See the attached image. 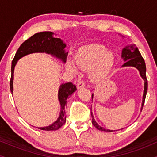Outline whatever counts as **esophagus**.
Listing matches in <instances>:
<instances>
[{
    "label": "esophagus",
    "mask_w": 157,
    "mask_h": 157,
    "mask_svg": "<svg viewBox=\"0 0 157 157\" xmlns=\"http://www.w3.org/2000/svg\"><path fill=\"white\" fill-rule=\"evenodd\" d=\"M85 86H86V84H85L84 81H82V80H79L78 82H77V89H82V88L85 87Z\"/></svg>",
    "instance_id": "esophagus-1"
}]
</instances>
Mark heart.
I'll list each match as a JSON object with an SVG mask.
<instances>
[{
    "mask_svg": "<svg viewBox=\"0 0 157 157\" xmlns=\"http://www.w3.org/2000/svg\"><path fill=\"white\" fill-rule=\"evenodd\" d=\"M114 54L107 50L104 45L90 44L80 46L74 55L75 63L79 68L89 70V77L94 82H99L107 77L115 63ZM66 67L71 72L77 68L71 61L67 60Z\"/></svg>",
    "mask_w": 157,
    "mask_h": 157,
    "instance_id": "heart-1",
    "label": "heart"
}]
</instances>
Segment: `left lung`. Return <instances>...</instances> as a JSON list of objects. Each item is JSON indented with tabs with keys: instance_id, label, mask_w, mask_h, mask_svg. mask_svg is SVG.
Segmentation results:
<instances>
[{
	"instance_id": "left-lung-1",
	"label": "left lung",
	"mask_w": 157,
	"mask_h": 157,
	"mask_svg": "<svg viewBox=\"0 0 157 157\" xmlns=\"http://www.w3.org/2000/svg\"><path fill=\"white\" fill-rule=\"evenodd\" d=\"M122 57L125 61V63L122 65V66H134L136 68L140 71V75L145 80V89H144L143 94V100H142V110L143 108V105L145 103V97H146V94L147 91V80L146 77V66H145V60H144L143 57H142L140 51L138 50L137 48H134V46H126L122 49ZM91 98H93V94L91 95ZM91 117H92V124L93 125L95 126L98 130L104 131H109L111 132V130H106L105 128H102L101 126H100L98 124L95 122L94 119L92 115L91 109Z\"/></svg>"
}]
</instances>
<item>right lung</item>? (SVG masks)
Segmentation results:
<instances>
[{"instance_id":"obj_1","label":"right lung","mask_w":157,"mask_h":157,"mask_svg":"<svg viewBox=\"0 0 157 157\" xmlns=\"http://www.w3.org/2000/svg\"><path fill=\"white\" fill-rule=\"evenodd\" d=\"M52 34L53 33L51 32H38L27 39L21 45L12 63V75L10 79L11 92L12 93L13 91L14 68L17 63V61L23 56L34 52H46L55 56L56 57H58L63 60V62H66L68 55V52H66L64 50L66 44H63L60 38H55L52 37ZM76 90V86L73 85L72 82H67L61 85L58 94L59 100L61 105V111L58 120L48 127L40 128H37L44 131H55L63 125L66 122V111H65L66 100Z\"/></svg>"}]
</instances>
